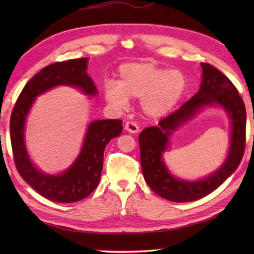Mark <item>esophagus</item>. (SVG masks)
Listing matches in <instances>:
<instances>
[{
	"instance_id": "obj_1",
	"label": "esophagus",
	"mask_w": 254,
	"mask_h": 254,
	"mask_svg": "<svg viewBox=\"0 0 254 254\" xmlns=\"http://www.w3.org/2000/svg\"><path fill=\"white\" fill-rule=\"evenodd\" d=\"M126 130L130 133H137L139 132V127H137L136 123L128 121L126 123Z\"/></svg>"
}]
</instances>
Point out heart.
Instances as JSON below:
<instances>
[{
  "label": "heart",
  "instance_id": "heart-1",
  "mask_svg": "<svg viewBox=\"0 0 254 254\" xmlns=\"http://www.w3.org/2000/svg\"><path fill=\"white\" fill-rule=\"evenodd\" d=\"M187 86L182 71L152 63H132L120 68L119 81L104 85V97L112 106L126 109L128 98H141V109L149 118L158 119L174 109Z\"/></svg>",
  "mask_w": 254,
  "mask_h": 254
}]
</instances>
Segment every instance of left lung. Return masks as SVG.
Returning <instances> with one entry per match:
<instances>
[{
    "label": "left lung",
    "mask_w": 254,
    "mask_h": 254,
    "mask_svg": "<svg viewBox=\"0 0 254 254\" xmlns=\"http://www.w3.org/2000/svg\"><path fill=\"white\" fill-rule=\"evenodd\" d=\"M203 75L198 93L162 119L158 127L144 128L139 135L141 167L149 187L162 198L176 203L192 201L210 194L238 168L246 147L247 112L238 89L225 75L206 63H200ZM218 106L231 122V141L227 159L216 172L199 181H185L171 175L163 161L169 137L204 107Z\"/></svg>",
    "instance_id": "obj_1"
}]
</instances>
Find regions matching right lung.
Returning a JSON list of instances; mask_svg holds the SVG:
<instances>
[{
  "label": "right lung",
  "mask_w": 254,
  "mask_h": 254,
  "mask_svg": "<svg viewBox=\"0 0 254 254\" xmlns=\"http://www.w3.org/2000/svg\"><path fill=\"white\" fill-rule=\"evenodd\" d=\"M88 59H71L45 67L25 84L11 114L10 137L16 169L34 190L57 203H75L95 190L101 179L106 144L123 130L121 120H96L89 123L79 154L69 168L58 175L39 170L29 157L24 127L38 96L57 86H71L87 96L97 95L96 86L86 71Z\"/></svg>",
  "instance_id": "obj_1"
}]
</instances>
